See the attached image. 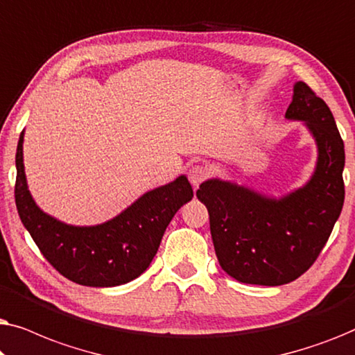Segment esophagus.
Masks as SVG:
<instances>
[{"mask_svg":"<svg viewBox=\"0 0 355 355\" xmlns=\"http://www.w3.org/2000/svg\"><path fill=\"white\" fill-rule=\"evenodd\" d=\"M187 178L193 186V189H197L203 182V179L207 178V168L202 166V164H193V166L189 168Z\"/></svg>","mask_w":355,"mask_h":355,"instance_id":"1","label":"esophagus"}]
</instances>
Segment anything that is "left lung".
I'll use <instances>...</instances> for the list:
<instances>
[{"instance_id":"1","label":"left lung","mask_w":355,"mask_h":355,"mask_svg":"<svg viewBox=\"0 0 355 355\" xmlns=\"http://www.w3.org/2000/svg\"><path fill=\"white\" fill-rule=\"evenodd\" d=\"M286 119L302 121L317 144V164L302 187L276 198L215 178L197 191L210 215L218 261L239 283L297 279L317 260L343 210L344 142L328 105L295 82Z\"/></svg>"}]
</instances>
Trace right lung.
Listing matches in <instances>:
<instances>
[{"mask_svg": "<svg viewBox=\"0 0 355 355\" xmlns=\"http://www.w3.org/2000/svg\"><path fill=\"white\" fill-rule=\"evenodd\" d=\"M24 130L16 152V207L43 257L64 276L82 286L113 288L129 283L152 263L169 221L193 191L187 178L145 192L111 220L95 226L66 225L33 200L24 169Z\"/></svg>", "mask_w": 355, "mask_h": 355, "instance_id": "add662e5", "label": "right lung"}]
</instances>
